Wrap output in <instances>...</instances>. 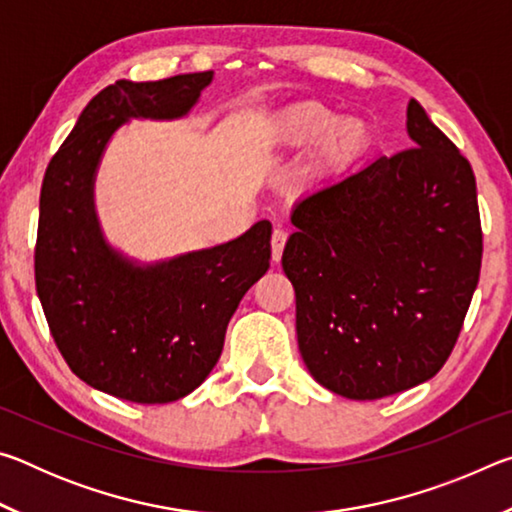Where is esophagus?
I'll use <instances>...</instances> for the list:
<instances>
[{"label": "esophagus", "mask_w": 512, "mask_h": 512, "mask_svg": "<svg viewBox=\"0 0 512 512\" xmlns=\"http://www.w3.org/2000/svg\"><path fill=\"white\" fill-rule=\"evenodd\" d=\"M284 244H287V230H284V228H275V230H273V237H271V255H273V262H280V259H282Z\"/></svg>", "instance_id": "34e87169"}]
</instances>
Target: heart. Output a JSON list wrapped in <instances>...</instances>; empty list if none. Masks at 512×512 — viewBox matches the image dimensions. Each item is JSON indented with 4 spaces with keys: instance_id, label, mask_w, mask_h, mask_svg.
<instances>
[{
    "instance_id": "b5f03b06",
    "label": "heart",
    "mask_w": 512,
    "mask_h": 512,
    "mask_svg": "<svg viewBox=\"0 0 512 512\" xmlns=\"http://www.w3.org/2000/svg\"><path fill=\"white\" fill-rule=\"evenodd\" d=\"M268 158L282 160L309 146L311 171L320 178H341L370 153L375 137L366 119L341 117L318 101H302L277 112L257 137Z\"/></svg>"
}]
</instances>
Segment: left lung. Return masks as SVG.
I'll use <instances>...</instances> for the list:
<instances>
[{"label":"left lung","mask_w":512,"mask_h":512,"mask_svg":"<svg viewBox=\"0 0 512 512\" xmlns=\"http://www.w3.org/2000/svg\"><path fill=\"white\" fill-rule=\"evenodd\" d=\"M406 133L411 149L298 201L282 253L302 361L348 400H379L436 375L479 284L470 162L415 99Z\"/></svg>","instance_id":"1"}]
</instances>
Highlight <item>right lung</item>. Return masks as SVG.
<instances>
[{
    "instance_id": "1",
    "label": "right lung",
    "mask_w": 512,
    "mask_h": 512,
    "mask_svg": "<svg viewBox=\"0 0 512 512\" xmlns=\"http://www.w3.org/2000/svg\"><path fill=\"white\" fill-rule=\"evenodd\" d=\"M214 72L117 81L101 90L51 158L40 192L36 289L51 336L85 384L119 400L167 404L196 391L221 357L225 329L271 266V223L237 239L140 262L103 235L94 183L131 119L187 117Z\"/></svg>"
}]
</instances>
